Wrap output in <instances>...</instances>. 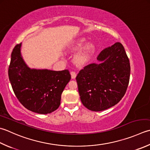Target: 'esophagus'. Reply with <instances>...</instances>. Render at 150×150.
Segmentation results:
<instances>
[{
  "label": "esophagus",
  "instance_id": "1",
  "mask_svg": "<svg viewBox=\"0 0 150 150\" xmlns=\"http://www.w3.org/2000/svg\"><path fill=\"white\" fill-rule=\"evenodd\" d=\"M70 74H71V79H75L76 78V75H77V74H76V73L75 71H71V73H70Z\"/></svg>",
  "mask_w": 150,
  "mask_h": 150
}]
</instances>
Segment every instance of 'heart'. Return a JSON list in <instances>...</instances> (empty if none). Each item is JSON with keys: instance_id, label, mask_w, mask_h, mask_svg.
Wrapping results in <instances>:
<instances>
[{"instance_id": "heart-1", "label": "heart", "mask_w": 150, "mask_h": 150, "mask_svg": "<svg viewBox=\"0 0 150 150\" xmlns=\"http://www.w3.org/2000/svg\"><path fill=\"white\" fill-rule=\"evenodd\" d=\"M84 42V39L79 40L73 45L72 49L74 50L79 49L83 45ZM94 52L95 47L93 45V44L90 43L85 45L77 52V54H76L75 57V60L76 63L79 64V65H83V64L88 62L90 60V58H92Z\"/></svg>"}]
</instances>
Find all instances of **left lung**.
<instances>
[{
  "instance_id": "1",
  "label": "left lung",
  "mask_w": 150,
  "mask_h": 150,
  "mask_svg": "<svg viewBox=\"0 0 150 150\" xmlns=\"http://www.w3.org/2000/svg\"><path fill=\"white\" fill-rule=\"evenodd\" d=\"M98 62L81 69L77 77L82 103L88 109L102 111L116 105L124 96L130 77V63L122 44L105 49Z\"/></svg>"
}]
</instances>
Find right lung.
<instances>
[{
  "label": "right lung",
  "instance_id": "obj_1",
  "mask_svg": "<svg viewBox=\"0 0 150 150\" xmlns=\"http://www.w3.org/2000/svg\"><path fill=\"white\" fill-rule=\"evenodd\" d=\"M21 43L13 48L8 68L9 80L16 98L28 110L47 114L59 107L61 95L71 79L67 69H30L21 54Z\"/></svg>",
  "mask_w": 150,
  "mask_h": 150
}]
</instances>
